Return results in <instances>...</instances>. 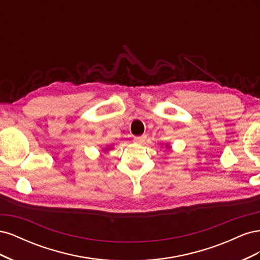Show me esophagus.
<instances>
[{
    "label": "esophagus",
    "instance_id": "obj_1",
    "mask_svg": "<svg viewBox=\"0 0 260 260\" xmlns=\"http://www.w3.org/2000/svg\"><path fill=\"white\" fill-rule=\"evenodd\" d=\"M145 140H146V136L136 137L135 139H133V141H135V142H136L137 144H143V143L145 142Z\"/></svg>",
    "mask_w": 260,
    "mask_h": 260
}]
</instances>
